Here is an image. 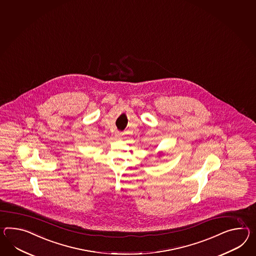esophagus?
<instances>
[{
  "instance_id": "1",
  "label": "esophagus",
  "mask_w": 256,
  "mask_h": 256,
  "mask_svg": "<svg viewBox=\"0 0 256 256\" xmlns=\"http://www.w3.org/2000/svg\"><path fill=\"white\" fill-rule=\"evenodd\" d=\"M122 136H123L122 132H116V137L118 138H122Z\"/></svg>"
}]
</instances>
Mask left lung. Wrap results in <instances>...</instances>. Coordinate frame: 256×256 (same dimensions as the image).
Returning a JSON list of instances; mask_svg holds the SVG:
<instances>
[{
    "label": "left lung",
    "instance_id": "8db88e82",
    "mask_svg": "<svg viewBox=\"0 0 256 256\" xmlns=\"http://www.w3.org/2000/svg\"><path fill=\"white\" fill-rule=\"evenodd\" d=\"M161 154H162V152H161Z\"/></svg>",
    "mask_w": 256,
    "mask_h": 256
}]
</instances>
